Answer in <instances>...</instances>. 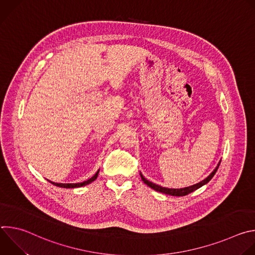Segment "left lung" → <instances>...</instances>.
Segmentation results:
<instances>
[{"label":"left lung","instance_id":"obj_1","mask_svg":"<svg viewBox=\"0 0 255 255\" xmlns=\"http://www.w3.org/2000/svg\"><path fill=\"white\" fill-rule=\"evenodd\" d=\"M220 162H221V160L219 161V163L217 164V166L215 167V169H214L205 179L201 180L200 183H198V184H196V185H193V186H190V187L180 188V189H168V188H164V187L158 186V185H156V184H153V183H151V181H149V180H147L146 178H145V177L142 175L141 172H140V176H141V179L143 180V183H144L145 185H147L149 188L153 189V190L156 191V192H159V193H162V194H165V195L175 196V197H183V196L189 195L190 193H192V192H194V191L200 189L201 187L205 186L206 184H208L209 181L212 179V177L215 175V173H216L218 167H219V165H220Z\"/></svg>","mask_w":255,"mask_h":255}]
</instances>
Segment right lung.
Here are the masks:
<instances>
[{"instance_id": "obj_1", "label": "right lung", "mask_w": 255, "mask_h": 255, "mask_svg": "<svg viewBox=\"0 0 255 255\" xmlns=\"http://www.w3.org/2000/svg\"><path fill=\"white\" fill-rule=\"evenodd\" d=\"M99 171H100V169L91 177V178H89V179H87V180H85V181H83V183H77V184H58V183H54V181H50V180H48V181H50V183L52 184V185H54V186H56V187H59V188H66V189H72V188H81V187H85V186H87V185H89V184H91V183H93V181L98 177V174H99Z\"/></svg>"}]
</instances>
